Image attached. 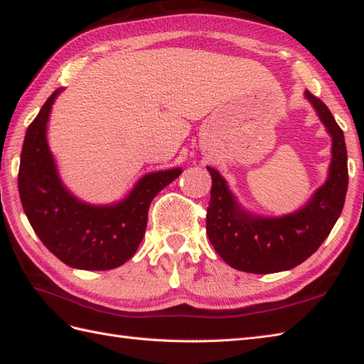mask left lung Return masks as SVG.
Listing matches in <instances>:
<instances>
[{
	"label": "left lung",
	"instance_id": "1",
	"mask_svg": "<svg viewBox=\"0 0 364 364\" xmlns=\"http://www.w3.org/2000/svg\"><path fill=\"white\" fill-rule=\"evenodd\" d=\"M333 137L328 180L305 208L278 219L253 218L235 202L218 170L211 173V198L206 210V233L220 258L249 274H274L299 266L319 249L335 227L346 202L349 172L344 133L326 103L305 92Z\"/></svg>",
	"mask_w": 364,
	"mask_h": 364
}]
</instances>
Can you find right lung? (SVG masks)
<instances>
[{
    "instance_id": "obj_1",
    "label": "right lung",
    "mask_w": 364,
    "mask_h": 364,
    "mask_svg": "<svg viewBox=\"0 0 364 364\" xmlns=\"http://www.w3.org/2000/svg\"><path fill=\"white\" fill-rule=\"evenodd\" d=\"M56 89L31 122L23 142L18 192L31 227L54 257L67 266L109 270L136 253L145 235L151 200L181 175V168L145 175L127 200L114 206H90L60 183L46 144V122Z\"/></svg>"
}]
</instances>
